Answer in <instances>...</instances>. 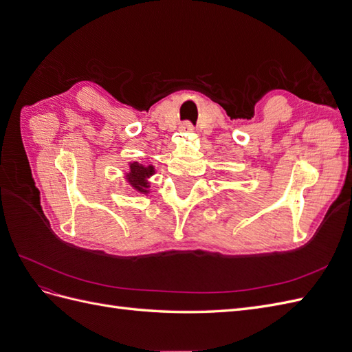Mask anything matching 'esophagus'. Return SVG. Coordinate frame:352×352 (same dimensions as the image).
Instances as JSON below:
<instances>
[{
    "label": "esophagus",
    "mask_w": 352,
    "mask_h": 352,
    "mask_svg": "<svg viewBox=\"0 0 352 352\" xmlns=\"http://www.w3.org/2000/svg\"><path fill=\"white\" fill-rule=\"evenodd\" d=\"M180 129H182V132H185V133H190V132L195 131V127H194V124H190L189 122H185L182 126H180Z\"/></svg>",
    "instance_id": "obj_1"
}]
</instances>
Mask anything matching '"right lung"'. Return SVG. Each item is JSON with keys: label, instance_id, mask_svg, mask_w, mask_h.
<instances>
[{"label": "right lung", "instance_id": "obj_1", "mask_svg": "<svg viewBox=\"0 0 352 352\" xmlns=\"http://www.w3.org/2000/svg\"><path fill=\"white\" fill-rule=\"evenodd\" d=\"M155 173L154 166H145L138 162L129 163V172L124 175V179L127 180L135 190L141 194H150V179Z\"/></svg>", "mask_w": 352, "mask_h": 352}]
</instances>
